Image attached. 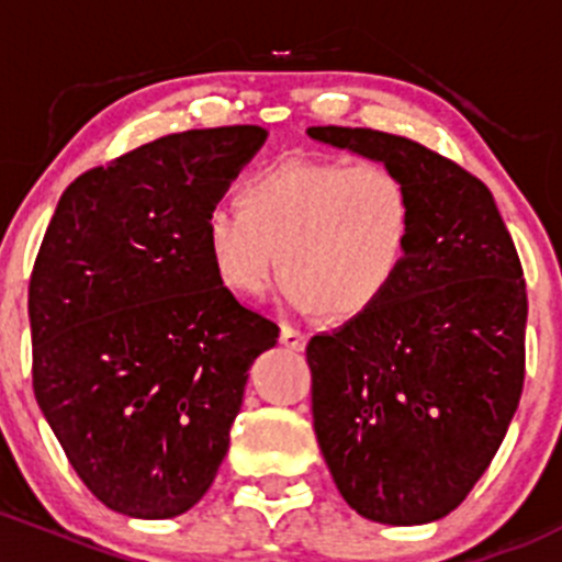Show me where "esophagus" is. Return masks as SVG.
Instances as JSON below:
<instances>
[{
    "instance_id": "34e87169",
    "label": "esophagus",
    "mask_w": 562,
    "mask_h": 562,
    "mask_svg": "<svg viewBox=\"0 0 562 562\" xmlns=\"http://www.w3.org/2000/svg\"><path fill=\"white\" fill-rule=\"evenodd\" d=\"M305 333H300L297 327H289V324H283L281 327V344L289 346V349L294 351H303L305 349Z\"/></svg>"
}]
</instances>
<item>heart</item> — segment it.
I'll list each match as a JSON object with an SVG mask.
<instances>
[{"label":"heart","mask_w":562,"mask_h":562,"mask_svg":"<svg viewBox=\"0 0 562 562\" xmlns=\"http://www.w3.org/2000/svg\"><path fill=\"white\" fill-rule=\"evenodd\" d=\"M414 196L406 178L379 159L292 154L251 172L243 202H213L202 246L218 281L259 294L276 262L281 294L300 314L373 308L406 265Z\"/></svg>","instance_id":"b5f03b06"}]
</instances>
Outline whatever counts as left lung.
Masks as SVG:
<instances>
[{"instance_id":"left-lung-1","label":"left lung","mask_w":562,"mask_h":562,"mask_svg":"<svg viewBox=\"0 0 562 562\" xmlns=\"http://www.w3.org/2000/svg\"><path fill=\"white\" fill-rule=\"evenodd\" d=\"M308 135L386 161L414 196L408 257L390 292L308 340L316 438L357 514L432 522L482 479L519 406L522 262L490 189L449 156L368 126Z\"/></svg>"}]
</instances>
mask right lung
Here are the masks:
<instances>
[{"instance_id": "obj_1", "label": "right lung", "mask_w": 562, "mask_h": 562, "mask_svg": "<svg viewBox=\"0 0 562 562\" xmlns=\"http://www.w3.org/2000/svg\"><path fill=\"white\" fill-rule=\"evenodd\" d=\"M265 137L189 130L91 167L34 259V397L80 482L126 517H178L207 493L248 368L279 338L202 246L205 211Z\"/></svg>"}]
</instances>
